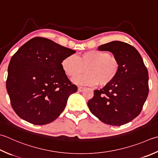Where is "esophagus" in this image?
<instances>
[{"mask_svg": "<svg viewBox=\"0 0 158 158\" xmlns=\"http://www.w3.org/2000/svg\"><path fill=\"white\" fill-rule=\"evenodd\" d=\"M83 89H84V88H83V87H79L78 88V91L79 92H82Z\"/></svg>", "mask_w": 158, "mask_h": 158, "instance_id": "esophagus-1", "label": "esophagus"}]
</instances>
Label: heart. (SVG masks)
Listing matches in <instances>:
<instances>
[{
    "mask_svg": "<svg viewBox=\"0 0 158 158\" xmlns=\"http://www.w3.org/2000/svg\"><path fill=\"white\" fill-rule=\"evenodd\" d=\"M61 67L67 76L71 78L85 71L87 73L73 79L79 85L106 86L112 83L120 70V63L115 56L107 52L91 50L75 57L69 55L61 61Z\"/></svg>",
    "mask_w": 158,
    "mask_h": 158,
    "instance_id": "1",
    "label": "heart"
}]
</instances>
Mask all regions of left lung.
<instances>
[{"label": "left lung", "instance_id": "8db88e82", "mask_svg": "<svg viewBox=\"0 0 158 158\" xmlns=\"http://www.w3.org/2000/svg\"><path fill=\"white\" fill-rule=\"evenodd\" d=\"M98 49L112 52L119 61L120 70L112 83L100 90L95 89L88 107L106 124H127L140 114L149 94L147 67L138 51L127 43L113 41Z\"/></svg>", "mask_w": 158, "mask_h": 158}]
</instances>
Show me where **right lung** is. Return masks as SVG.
<instances>
[{
	"label": "right lung",
	"instance_id": "right-lung-1",
	"mask_svg": "<svg viewBox=\"0 0 158 158\" xmlns=\"http://www.w3.org/2000/svg\"><path fill=\"white\" fill-rule=\"evenodd\" d=\"M76 51L47 38L36 37L12 56L6 87L11 107L21 118L42 125L63 112L69 96L77 91L61 67Z\"/></svg>",
	"mask_w": 158,
	"mask_h": 158
}]
</instances>
